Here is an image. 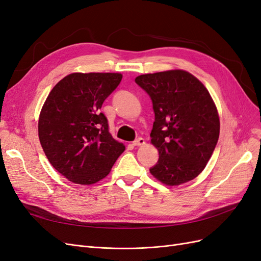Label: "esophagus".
Here are the masks:
<instances>
[{
	"mask_svg": "<svg viewBox=\"0 0 261 261\" xmlns=\"http://www.w3.org/2000/svg\"><path fill=\"white\" fill-rule=\"evenodd\" d=\"M143 145H145V139L141 138V137H139L136 140L133 141V146H135V147H139V146H143Z\"/></svg>",
	"mask_w": 261,
	"mask_h": 261,
	"instance_id": "esophagus-1",
	"label": "esophagus"
}]
</instances>
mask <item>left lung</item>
Here are the masks:
<instances>
[{"instance_id": "8db88e82", "label": "left lung", "mask_w": 261, "mask_h": 261, "mask_svg": "<svg viewBox=\"0 0 261 261\" xmlns=\"http://www.w3.org/2000/svg\"><path fill=\"white\" fill-rule=\"evenodd\" d=\"M135 83L148 93L154 112L150 137L159 160L150 173L170 186L194 179L207 165L220 134L209 91L181 69L140 75Z\"/></svg>"}]
</instances>
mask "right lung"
<instances>
[{"label":"right lung","instance_id":"add662e5","mask_svg":"<svg viewBox=\"0 0 261 261\" xmlns=\"http://www.w3.org/2000/svg\"><path fill=\"white\" fill-rule=\"evenodd\" d=\"M121 81L118 73L69 74L44 102L38 123L40 144L52 167L73 183H97L125 150L100 112Z\"/></svg>","mask_w":261,"mask_h":261}]
</instances>
